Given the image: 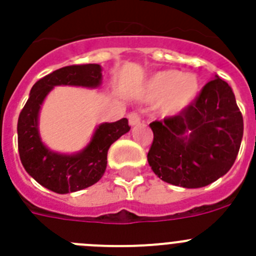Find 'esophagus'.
Segmentation results:
<instances>
[{
  "mask_svg": "<svg viewBox=\"0 0 256 256\" xmlns=\"http://www.w3.org/2000/svg\"><path fill=\"white\" fill-rule=\"evenodd\" d=\"M128 120H130V126H137V124H140V122H141V118H140V115L137 114V112H133L128 114Z\"/></svg>",
  "mask_w": 256,
  "mask_h": 256,
  "instance_id": "obj_1",
  "label": "esophagus"
}]
</instances>
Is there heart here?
<instances>
[{
    "label": "heart",
    "mask_w": 256,
    "mask_h": 256,
    "mask_svg": "<svg viewBox=\"0 0 256 256\" xmlns=\"http://www.w3.org/2000/svg\"><path fill=\"white\" fill-rule=\"evenodd\" d=\"M198 92L200 80L195 73L162 70L152 74L146 83L144 98L148 101H160V114L162 116H173L192 105Z\"/></svg>",
    "instance_id": "1"
}]
</instances>
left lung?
Masks as SVG:
<instances>
[{"mask_svg":"<svg viewBox=\"0 0 256 256\" xmlns=\"http://www.w3.org/2000/svg\"><path fill=\"white\" fill-rule=\"evenodd\" d=\"M148 162L164 182L200 188L223 177L234 165L244 134V119L227 82L214 76L180 115L152 122Z\"/></svg>","mask_w":256,"mask_h":256,"instance_id":"8db88e82","label":"left lung"}]
</instances>
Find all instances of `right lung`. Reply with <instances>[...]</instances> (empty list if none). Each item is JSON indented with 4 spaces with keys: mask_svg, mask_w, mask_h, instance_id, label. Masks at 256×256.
I'll return each instance as SVG.
<instances>
[{
    "mask_svg": "<svg viewBox=\"0 0 256 256\" xmlns=\"http://www.w3.org/2000/svg\"><path fill=\"white\" fill-rule=\"evenodd\" d=\"M102 83L98 64L72 65L52 72L30 90L18 120V148L26 173L56 194H69L92 186L101 180L108 164V151L122 136L130 132L128 119L97 126L91 141L76 154H61L47 148L38 130L40 106L56 86L97 88Z\"/></svg>",
    "mask_w": 256,
    "mask_h": 256,
    "instance_id": "1",
    "label": "right lung"
}]
</instances>
